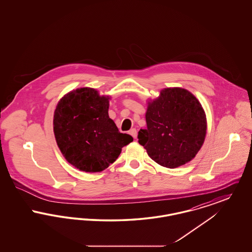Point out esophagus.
I'll return each mask as SVG.
<instances>
[{
  "label": "esophagus",
  "mask_w": 252,
  "mask_h": 252,
  "mask_svg": "<svg viewBox=\"0 0 252 252\" xmlns=\"http://www.w3.org/2000/svg\"><path fill=\"white\" fill-rule=\"evenodd\" d=\"M129 134L131 135L132 137H133L134 139H136V138H137V130H136L135 128H132V129H130Z\"/></svg>",
  "instance_id": "esophagus-1"
}]
</instances>
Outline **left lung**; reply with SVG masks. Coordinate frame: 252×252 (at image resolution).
Masks as SVG:
<instances>
[{
  "label": "left lung",
  "instance_id": "8db88e82",
  "mask_svg": "<svg viewBox=\"0 0 252 252\" xmlns=\"http://www.w3.org/2000/svg\"><path fill=\"white\" fill-rule=\"evenodd\" d=\"M146 129L139 144L158 164L180 167L191 161L203 145L207 119L196 97L182 88H166L147 102Z\"/></svg>",
  "mask_w": 252,
  "mask_h": 252
}]
</instances>
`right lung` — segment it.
<instances>
[{"instance_id": "1", "label": "right lung", "mask_w": 252, "mask_h": 252, "mask_svg": "<svg viewBox=\"0 0 252 252\" xmlns=\"http://www.w3.org/2000/svg\"><path fill=\"white\" fill-rule=\"evenodd\" d=\"M110 96L79 88L63 96L54 113V133L66 160L80 171L101 172L133 141L108 116Z\"/></svg>"}]
</instances>
